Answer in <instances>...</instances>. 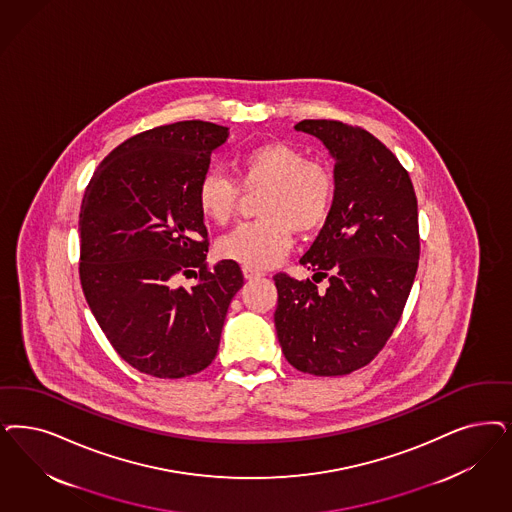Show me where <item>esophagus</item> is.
I'll list each match as a JSON object with an SVG mask.
<instances>
[{"label":"esophagus","mask_w":512,"mask_h":512,"mask_svg":"<svg viewBox=\"0 0 512 512\" xmlns=\"http://www.w3.org/2000/svg\"><path fill=\"white\" fill-rule=\"evenodd\" d=\"M242 272H244V278L249 280V282H251V280H257V278H261V276H263V272H259V270H253V268H244Z\"/></svg>","instance_id":"34e87169"}]
</instances>
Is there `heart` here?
<instances>
[{
  "label": "heart",
  "instance_id": "obj_1",
  "mask_svg": "<svg viewBox=\"0 0 512 512\" xmlns=\"http://www.w3.org/2000/svg\"><path fill=\"white\" fill-rule=\"evenodd\" d=\"M242 191H261L257 215L261 221L242 225L219 240L217 253L244 268L265 270L276 265L293 246V230L308 234L319 229L333 208L335 181L331 172L306 160L297 147L266 141L244 151L236 162ZM240 190L229 177L206 172L196 189L202 215L225 225L240 206Z\"/></svg>",
  "mask_w": 512,
  "mask_h": 512
}]
</instances>
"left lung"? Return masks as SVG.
<instances>
[{"label":"left lung","mask_w":512,"mask_h":512,"mask_svg":"<svg viewBox=\"0 0 512 512\" xmlns=\"http://www.w3.org/2000/svg\"><path fill=\"white\" fill-rule=\"evenodd\" d=\"M335 160L333 208L300 265L312 280L276 274V333L300 372L342 376L369 365L399 323L418 270V202L408 172L363 128L300 121Z\"/></svg>","instance_id":"obj_1"}]
</instances>
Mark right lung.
Here are the masks:
<instances>
[{
	"instance_id": "obj_1",
	"label": "right lung",
	"mask_w": 512,
	"mask_h": 512,
	"mask_svg": "<svg viewBox=\"0 0 512 512\" xmlns=\"http://www.w3.org/2000/svg\"><path fill=\"white\" fill-rule=\"evenodd\" d=\"M229 128L166 124L113 149L83 196L79 276L90 312L128 365L155 378L204 371L217 355L238 263L206 268L208 229L196 189ZM198 267L191 290L173 285Z\"/></svg>"
}]
</instances>
